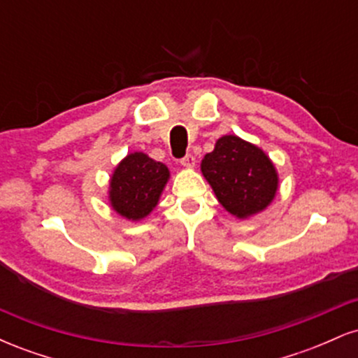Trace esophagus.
<instances>
[{
  "label": "esophagus",
  "mask_w": 358,
  "mask_h": 358,
  "mask_svg": "<svg viewBox=\"0 0 358 358\" xmlns=\"http://www.w3.org/2000/svg\"><path fill=\"white\" fill-rule=\"evenodd\" d=\"M182 165L185 168H193V166H195V156H193V155L185 156V158H182Z\"/></svg>",
  "instance_id": "obj_1"
}]
</instances>
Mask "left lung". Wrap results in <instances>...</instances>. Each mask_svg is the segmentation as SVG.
<instances>
[{
  "mask_svg": "<svg viewBox=\"0 0 358 358\" xmlns=\"http://www.w3.org/2000/svg\"><path fill=\"white\" fill-rule=\"evenodd\" d=\"M202 173L222 207L239 219L264 210L278 190V173L269 156L244 139L222 136L202 159Z\"/></svg>",
  "mask_w": 358,
  "mask_h": 358,
  "instance_id": "obj_1",
  "label": "left lung"
}]
</instances>
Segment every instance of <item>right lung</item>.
Wrapping results in <instances>:
<instances>
[{"label":"right lung","instance_id":"right-lung-1","mask_svg":"<svg viewBox=\"0 0 358 358\" xmlns=\"http://www.w3.org/2000/svg\"><path fill=\"white\" fill-rule=\"evenodd\" d=\"M168 178L170 171L163 163L145 153L127 155L110 178V205L126 219H145L158 203Z\"/></svg>","mask_w":358,"mask_h":358}]
</instances>
